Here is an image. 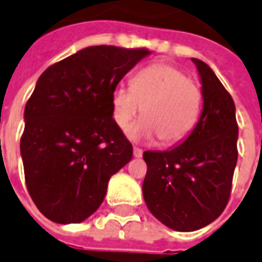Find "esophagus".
Masks as SVG:
<instances>
[{"mask_svg": "<svg viewBox=\"0 0 262 262\" xmlns=\"http://www.w3.org/2000/svg\"><path fill=\"white\" fill-rule=\"evenodd\" d=\"M133 156H135V158H141V156H143V151H141V149H140V148H133Z\"/></svg>", "mask_w": 262, "mask_h": 262, "instance_id": "1", "label": "esophagus"}]
</instances>
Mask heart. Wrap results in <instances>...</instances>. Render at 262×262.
Masks as SVG:
<instances>
[{"label":"heart","instance_id":"1","mask_svg":"<svg viewBox=\"0 0 262 262\" xmlns=\"http://www.w3.org/2000/svg\"><path fill=\"white\" fill-rule=\"evenodd\" d=\"M203 95L199 84L172 63L144 68L132 79L130 88L113 92V117L119 127L129 126L143 111L144 119L129 127L133 139H160L172 145L190 135L199 122Z\"/></svg>","mask_w":262,"mask_h":262}]
</instances>
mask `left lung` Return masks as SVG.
<instances>
[{"instance_id": "obj_1", "label": "left lung", "mask_w": 262, "mask_h": 262, "mask_svg": "<svg viewBox=\"0 0 262 262\" xmlns=\"http://www.w3.org/2000/svg\"><path fill=\"white\" fill-rule=\"evenodd\" d=\"M201 81L203 111L191 133L168 151H145L143 182L148 209L168 228L195 231L227 205L238 159V125L231 95L201 59L191 58Z\"/></svg>"}]
</instances>
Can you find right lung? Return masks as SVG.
I'll return each mask as SVG.
<instances>
[{
    "label": "right lung",
    "instance_id": "add662e5",
    "mask_svg": "<svg viewBox=\"0 0 262 262\" xmlns=\"http://www.w3.org/2000/svg\"><path fill=\"white\" fill-rule=\"evenodd\" d=\"M147 49L91 46L51 65L24 110L20 141L28 193L51 222L81 223L104 200L132 144L113 118V92Z\"/></svg>",
    "mask_w": 262,
    "mask_h": 262
}]
</instances>
